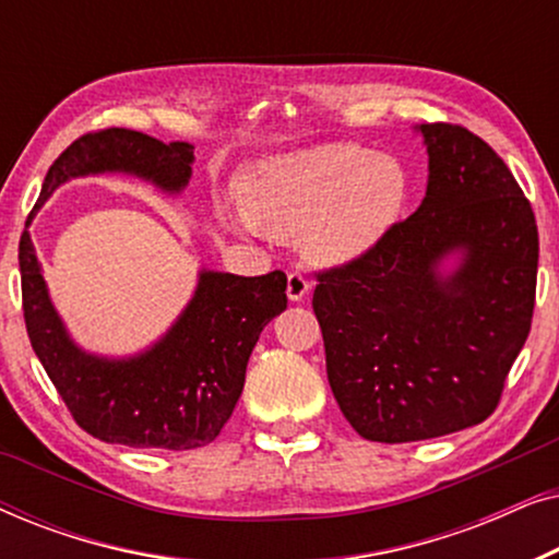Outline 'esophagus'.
I'll list each match as a JSON object with an SVG mask.
<instances>
[{
	"mask_svg": "<svg viewBox=\"0 0 559 559\" xmlns=\"http://www.w3.org/2000/svg\"><path fill=\"white\" fill-rule=\"evenodd\" d=\"M308 293H310V280L297 270L289 272L287 274V297H289V300L300 302Z\"/></svg>",
	"mask_w": 559,
	"mask_h": 559,
	"instance_id": "34e87169",
	"label": "esophagus"
}]
</instances>
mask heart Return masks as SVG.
<instances>
[{
  "instance_id": "heart-1",
  "label": "heart",
  "mask_w": 559,
  "mask_h": 559,
  "mask_svg": "<svg viewBox=\"0 0 559 559\" xmlns=\"http://www.w3.org/2000/svg\"><path fill=\"white\" fill-rule=\"evenodd\" d=\"M409 180L400 159L356 147H323L259 167L243 209L226 221L239 231L302 239L312 262H348L384 236L407 203Z\"/></svg>"
}]
</instances>
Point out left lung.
I'll return each mask as SVG.
<instances>
[{"label":"left lung","mask_w":559,"mask_h":559,"mask_svg":"<svg viewBox=\"0 0 559 559\" xmlns=\"http://www.w3.org/2000/svg\"><path fill=\"white\" fill-rule=\"evenodd\" d=\"M430 180L409 218L316 272L312 310L343 417L366 440L415 442L484 423L532 328L539 234L507 163L461 124H423ZM453 248L455 275L433 274Z\"/></svg>","instance_id":"8db88e82"}]
</instances>
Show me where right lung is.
<instances>
[{
    "label": "right lung",
    "instance_id": "obj_1",
    "mask_svg": "<svg viewBox=\"0 0 559 559\" xmlns=\"http://www.w3.org/2000/svg\"><path fill=\"white\" fill-rule=\"evenodd\" d=\"M193 144H163L124 127L86 132L45 175L33 213L75 175L124 170L163 190L190 178ZM33 213L27 216L33 218ZM22 312L33 350L81 430L111 445L195 450L216 440L239 402L251 350L287 308V277L203 272L173 331L147 354L106 361L79 350L52 310L27 228L20 236Z\"/></svg>",
    "mask_w": 559,
    "mask_h": 559
}]
</instances>
